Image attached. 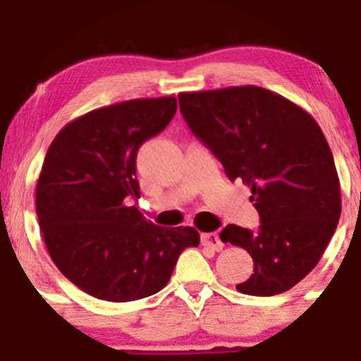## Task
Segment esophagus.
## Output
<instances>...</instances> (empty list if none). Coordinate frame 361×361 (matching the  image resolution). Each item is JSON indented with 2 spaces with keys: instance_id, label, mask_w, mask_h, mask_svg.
<instances>
[{
  "instance_id": "34e87169",
  "label": "esophagus",
  "mask_w": 361,
  "mask_h": 361,
  "mask_svg": "<svg viewBox=\"0 0 361 361\" xmlns=\"http://www.w3.org/2000/svg\"><path fill=\"white\" fill-rule=\"evenodd\" d=\"M200 239L204 246L212 247L214 251H221L224 247V243L221 241V235H219V233H205L202 234Z\"/></svg>"
}]
</instances>
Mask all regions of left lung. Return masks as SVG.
<instances>
[{"label":"left lung","mask_w":361,"mask_h":361,"mask_svg":"<svg viewBox=\"0 0 361 361\" xmlns=\"http://www.w3.org/2000/svg\"><path fill=\"white\" fill-rule=\"evenodd\" d=\"M190 130L222 163L231 181L251 188L258 231L229 224L224 243L244 247L255 273L238 288L270 297L287 292L321 259L341 215L333 152L304 109L259 86L180 93Z\"/></svg>","instance_id":"left-lung-1"}]
</instances>
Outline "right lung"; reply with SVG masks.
<instances>
[{"mask_svg":"<svg viewBox=\"0 0 361 361\" xmlns=\"http://www.w3.org/2000/svg\"><path fill=\"white\" fill-rule=\"evenodd\" d=\"M175 97L139 98L69 122L45 154L37 215L59 271L97 299L130 302L166 287L181 251L197 247L193 227L146 221L139 198V147L175 117Z\"/></svg>","mask_w":361,"mask_h":361,"instance_id":"obj_1","label":"right lung"}]
</instances>
